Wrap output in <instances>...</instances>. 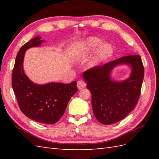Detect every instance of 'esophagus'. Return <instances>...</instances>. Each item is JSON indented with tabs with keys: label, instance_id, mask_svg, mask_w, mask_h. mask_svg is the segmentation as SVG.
<instances>
[{
	"label": "esophagus",
	"instance_id": "1",
	"mask_svg": "<svg viewBox=\"0 0 159 159\" xmlns=\"http://www.w3.org/2000/svg\"><path fill=\"white\" fill-rule=\"evenodd\" d=\"M85 87H86V84H85V82L83 81V80H80L77 82V87L79 89H82L83 88H85Z\"/></svg>",
	"mask_w": 159,
	"mask_h": 159
}]
</instances>
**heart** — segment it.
I'll return each instance as SVG.
<instances>
[{
  "instance_id": "obj_1",
  "label": "heart",
  "mask_w": 159,
  "mask_h": 159,
  "mask_svg": "<svg viewBox=\"0 0 159 159\" xmlns=\"http://www.w3.org/2000/svg\"><path fill=\"white\" fill-rule=\"evenodd\" d=\"M102 41L99 38L91 37L85 41L73 46L70 50L71 57L74 59H80L90 52L93 51L102 43ZM113 47L109 43H104L97 49L93 58V63L100 64L108 59L113 54Z\"/></svg>"
}]
</instances>
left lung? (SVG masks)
I'll return each instance as SVG.
<instances>
[{"label":"left lung","mask_w":159,"mask_h":159,"mask_svg":"<svg viewBox=\"0 0 159 159\" xmlns=\"http://www.w3.org/2000/svg\"><path fill=\"white\" fill-rule=\"evenodd\" d=\"M131 66L130 77L122 82H115L111 71L118 65ZM87 89L92 93L94 116L99 122L109 125L126 117L135 107L139 98L144 76V67L139 55H128L83 73Z\"/></svg>","instance_id":"8db88e82"}]
</instances>
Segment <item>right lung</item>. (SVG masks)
Wrapping results in <instances>:
<instances>
[{"instance_id": "1", "label": "right lung", "mask_w": 159, "mask_h": 159, "mask_svg": "<svg viewBox=\"0 0 159 159\" xmlns=\"http://www.w3.org/2000/svg\"><path fill=\"white\" fill-rule=\"evenodd\" d=\"M40 37L24 44L18 52L12 72V87L22 112L30 119L43 124H54L65 113L70 99L78 88L76 81L69 84L49 83L38 85L26 76L23 69L25 51L41 45Z\"/></svg>"}]
</instances>
